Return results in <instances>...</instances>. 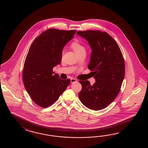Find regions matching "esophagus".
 I'll list each match as a JSON object with an SVG mask.
<instances>
[{"instance_id": "obj_1", "label": "esophagus", "mask_w": 148, "mask_h": 148, "mask_svg": "<svg viewBox=\"0 0 148 148\" xmlns=\"http://www.w3.org/2000/svg\"><path fill=\"white\" fill-rule=\"evenodd\" d=\"M77 82V80L75 79L72 78L71 79V83H74V82Z\"/></svg>"}]
</instances>
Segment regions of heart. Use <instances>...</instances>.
I'll return each instance as SVG.
<instances>
[{"instance_id": "heart-1", "label": "heart", "mask_w": 148, "mask_h": 148, "mask_svg": "<svg viewBox=\"0 0 148 148\" xmlns=\"http://www.w3.org/2000/svg\"><path fill=\"white\" fill-rule=\"evenodd\" d=\"M70 47L78 56L81 54L86 52L85 47L78 41H75L73 42L71 44Z\"/></svg>"}]
</instances>
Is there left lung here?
I'll use <instances>...</instances> for the list:
<instances>
[{"label": "left lung", "instance_id": "obj_1", "mask_svg": "<svg viewBox=\"0 0 148 148\" xmlns=\"http://www.w3.org/2000/svg\"><path fill=\"white\" fill-rule=\"evenodd\" d=\"M77 34L88 41L92 49L89 69L96 82L79 81L82 89L79 97L83 105L92 110L107 107L116 98L125 75V63L118 44L105 32L89 30Z\"/></svg>", "mask_w": 148, "mask_h": 148}]
</instances>
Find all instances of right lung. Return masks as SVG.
<instances>
[{"label":"right lung","mask_w":148,"mask_h":148,"mask_svg":"<svg viewBox=\"0 0 148 148\" xmlns=\"http://www.w3.org/2000/svg\"><path fill=\"white\" fill-rule=\"evenodd\" d=\"M76 30L50 28L36 38L29 49L23 71V81L32 99L43 108L58 100L70 83L53 75L54 66L60 64L64 46Z\"/></svg>","instance_id":"1"}]
</instances>
